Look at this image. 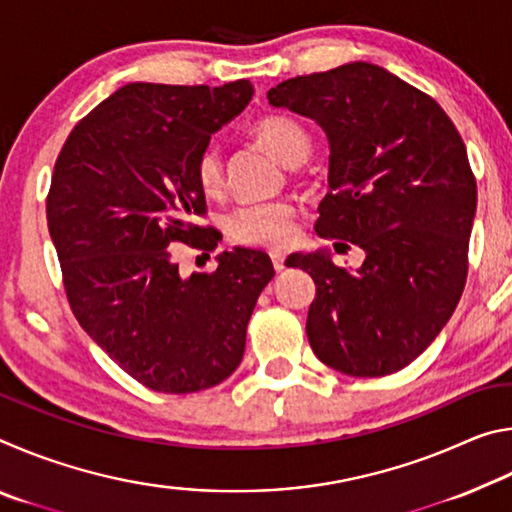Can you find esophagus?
I'll return each instance as SVG.
<instances>
[{
    "instance_id": "34e87169",
    "label": "esophagus",
    "mask_w": 512,
    "mask_h": 512,
    "mask_svg": "<svg viewBox=\"0 0 512 512\" xmlns=\"http://www.w3.org/2000/svg\"><path fill=\"white\" fill-rule=\"evenodd\" d=\"M268 255H271V262H273L275 271H284V257H287V255H284L282 250H271Z\"/></svg>"
}]
</instances>
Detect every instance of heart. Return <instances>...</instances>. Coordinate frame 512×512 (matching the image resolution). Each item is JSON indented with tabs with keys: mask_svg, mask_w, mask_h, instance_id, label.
<instances>
[{
	"mask_svg": "<svg viewBox=\"0 0 512 512\" xmlns=\"http://www.w3.org/2000/svg\"><path fill=\"white\" fill-rule=\"evenodd\" d=\"M250 133L262 142L277 160L296 167L309 155V135L296 119L268 115L257 119ZM194 178L205 196H214L223 187V155L214 142L205 144L194 160ZM296 210L287 201H268L237 207L225 219L228 235L246 246H284L296 230Z\"/></svg>",
	"mask_w": 512,
	"mask_h": 512,
	"instance_id": "obj_1",
	"label": "heart"
}]
</instances>
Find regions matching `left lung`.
<instances>
[{
  "mask_svg": "<svg viewBox=\"0 0 512 512\" xmlns=\"http://www.w3.org/2000/svg\"><path fill=\"white\" fill-rule=\"evenodd\" d=\"M266 97L327 135L318 237L366 253L357 271L327 250L291 255L316 282L311 350L350 377L402 370L447 325L465 287L476 180L461 135L429 94L361 60L282 81Z\"/></svg>",
  "mask_w": 512,
  "mask_h": 512,
  "instance_id": "obj_1",
  "label": "left lung"
}]
</instances>
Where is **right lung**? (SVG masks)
<instances>
[{
  "instance_id": "1",
  "label": "right lung",
  "mask_w": 512,
  "mask_h": 512,
  "mask_svg": "<svg viewBox=\"0 0 512 512\" xmlns=\"http://www.w3.org/2000/svg\"><path fill=\"white\" fill-rule=\"evenodd\" d=\"M241 79L128 83L83 117L60 151L47 223L81 327L133 379L158 393H198L244 359L246 327L275 275L262 250L235 248L216 271L183 277L180 244L214 250L198 228L205 194L194 160L253 99Z\"/></svg>"
}]
</instances>
